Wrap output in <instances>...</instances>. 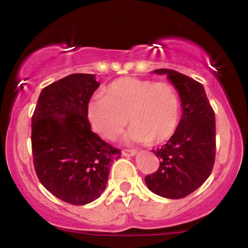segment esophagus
<instances>
[{"mask_svg": "<svg viewBox=\"0 0 248 248\" xmlns=\"http://www.w3.org/2000/svg\"><path fill=\"white\" fill-rule=\"evenodd\" d=\"M137 153H138L137 151H134V150H124L122 151V155H126V157H133V155H135Z\"/></svg>", "mask_w": 248, "mask_h": 248, "instance_id": "34e87169", "label": "esophagus"}]
</instances>
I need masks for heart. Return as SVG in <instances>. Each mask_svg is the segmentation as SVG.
I'll list each match as a JSON object with an SVG mask.
<instances>
[{
    "label": "heart",
    "mask_w": 248,
    "mask_h": 248,
    "mask_svg": "<svg viewBox=\"0 0 248 248\" xmlns=\"http://www.w3.org/2000/svg\"><path fill=\"white\" fill-rule=\"evenodd\" d=\"M179 109L178 93L171 83L127 76L111 82L104 96L91 98L87 116L93 131L104 139H115L129 122L127 140L161 144L176 132Z\"/></svg>",
    "instance_id": "b5f03b06"
}]
</instances>
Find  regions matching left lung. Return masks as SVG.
<instances>
[{"label": "left lung", "instance_id": "8db88e82", "mask_svg": "<svg viewBox=\"0 0 248 248\" xmlns=\"http://www.w3.org/2000/svg\"><path fill=\"white\" fill-rule=\"evenodd\" d=\"M166 75L182 101V117L165 145L153 150L160 160L158 170L145 177L155 194L166 199H183L207 181L215 161V114L204 88L197 80L169 69L155 70Z\"/></svg>", "mask_w": 248, "mask_h": 248}]
</instances>
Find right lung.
Wrapping results in <instances>:
<instances>
[{"label": "right lung", "mask_w": 248, "mask_h": 248, "mask_svg": "<svg viewBox=\"0 0 248 248\" xmlns=\"http://www.w3.org/2000/svg\"><path fill=\"white\" fill-rule=\"evenodd\" d=\"M100 87L95 76L74 74L41 90L32 116L33 163L39 181L75 205L101 196L111 163L121 157L91 131L87 107Z\"/></svg>", "instance_id": "1"}]
</instances>
